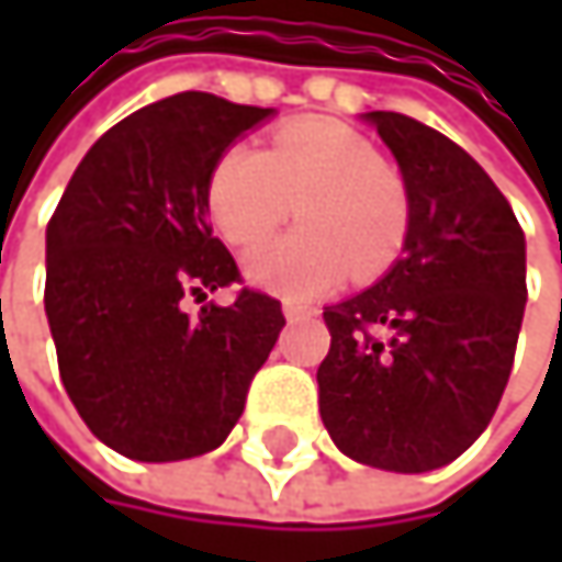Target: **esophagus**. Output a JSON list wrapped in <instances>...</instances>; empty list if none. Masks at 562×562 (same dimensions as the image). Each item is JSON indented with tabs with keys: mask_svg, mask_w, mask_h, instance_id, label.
Segmentation results:
<instances>
[{
	"mask_svg": "<svg viewBox=\"0 0 562 562\" xmlns=\"http://www.w3.org/2000/svg\"><path fill=\"white\" fill-rule=\"evenodd\" d=\"M282 315H285L289 322H299V318L315 315V308H308V305H302V302H282Z\"/></svg>",
	"mask_w": 562,
	"mask_h": 562,
	"instance_id": "34e87169",
	"label": "esophagus"
}]
</instances>
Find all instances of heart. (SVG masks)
Here are the masks:
<instances>
[{"mask_svg": "<svg viewBox=\"0 0 562 562\" xmlns=\"http://www.w3.org/2000/svg\"><path fill=\"white\" fill-rule=\"evenodd\" d=\"M295 204L302 231L260 240L244 257V277L285 299L338 289L348 270H387L409 227L406 194L384 171L381 153L348 126L299 120L270 149L231 146L207 175V214L231 244L273 231Z\"/></svg>", "mask_w": 562, "mask_h": 562, "instance_id": "heart-1", "label": "heart"}]
</instances>
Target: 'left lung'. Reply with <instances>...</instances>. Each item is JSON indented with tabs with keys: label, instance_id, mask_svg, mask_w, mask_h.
Masks as SVG:
<instances>
[{
	"label": "left lung",
	"instance_id": "left-lung-1",
	"mask_svg": "<svg viewBox=\"0 0 562 562\" xmlns=\"http://www.w3.org/2000/svg\"><path fill=\"white\" fill-rule=\"evenodd\" d=\"M393 153L409 207L403 257L328 305L318 413L355 462L432 472L492 423L527 302L524 231L485 169L403 113H364Z\"/></svg>",
	"mask_w": 562,
	"mask_h": 562
}]
</instances>
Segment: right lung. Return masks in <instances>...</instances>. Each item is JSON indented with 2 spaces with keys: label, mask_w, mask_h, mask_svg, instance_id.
Masks as SVG:
<instances>
[{
  "label": "right lung",
  "mask_w": 562,
  "mask_h": 562,
  "mask_svg": "<svg viewBox=\"0 0 562 562\" xmlns=\"http://www.w3.org/2000/svg\"><path fill=\"white\" fill-rule=\"evenodd\" d=\"M263 106L184 90L106 130L48 224L45 312L64 391L90 432L136 462L217 449L270 358L282 305L240 289L231 305L184 295L240 282L207 224V175Z\"/></svg>",
  "instance_id": "1"
}]
</instances>
